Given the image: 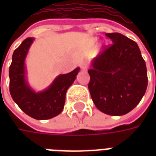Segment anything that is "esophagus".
<instances>
[{"instance_id": "obj_1", "label": "esophagus", "mask_w": 156, "mask_h": 156, "mask_svg": "<svg viewBox=\"0 0 156 156\" xmlns=\"http://www.w3.org/2000/svg\"><path fill=\"white\" fill-rule=\"evenodd\" d=\"M80 67H81L82 70H83V71H87V70H88V64H87L86 62H83Z\"/></svg>"}]
</instances>
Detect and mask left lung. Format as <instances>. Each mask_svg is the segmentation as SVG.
<instances>
[{"instance_id":"left-lung-1","label":"left lung","mask_w":156,"mask_h":156,"mask_svg":"<svg viewBox=\"0 0 156 156\" xmlns=\"http://www.w3.org/2000/svg\"><path fill=\"white\" fill-rule=\"evenodd\" d=\"M110 46L92 61L88 89L95 106L108 115L134 109L145 94L147 69L137 43L120 33H106Z\"/></svg>"}]
</instances>
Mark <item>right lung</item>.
<instances>
[{"label": "right lung", "mask_w": 156, "mask_h": 156, "mask_svg": "<svg viewBox=\"0 0 156 156\" xmlns=\"http://www.w3.org/2000/svg\"><path fill=\"white\" fill-rule=\"evenodd\" d=\"M33 41V37L25 39L13 52L9 68L10 94L19 108L30 117L48 119L62 111L67 90L74 82L80 68L59 75L47 89L36 93L26 79L25 67L26 57Z\"/></svg>", "instance_id": "1"}]
</instances>
